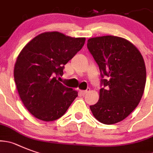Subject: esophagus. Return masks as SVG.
I'll return each instance as SVG.
<instances>
[{"instance_id": "34e87169", "label": "esophagus", "mask_w": 153, "mask_h": 153, "mask_svg": "<svg viewBox=\"0 0 153 153\" xmlns=\"http://www.w3.org/2000/svg\"><path fill=\"white\" fill-rule=\"evenodd\" d=\"M89 90H90V89H89V88H87V89H86V90H81L80 93L82 94V96H84V95H86V94L87 93Z\"/></svg>"}]
</instances>
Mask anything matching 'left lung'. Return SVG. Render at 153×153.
<instances>
[{
  "mask_svg": "<svg viewBox=\"0 0 153 153\" xmlns=\"http://www.w3.org/2000/svg\"><path fill=\"white\" fill-rule=\"evenodd\" d=\"M87 48L99 66L102 86L91 111L102 124L120 122L137 108L143 94L146 71L142 54L131 42L113 36L91 38Z\"/></svg>",
  "mask_w": 153,
  "mask_h": 153,
  "instance_id": "1",
  "label": "left lung"
}]
</instances>
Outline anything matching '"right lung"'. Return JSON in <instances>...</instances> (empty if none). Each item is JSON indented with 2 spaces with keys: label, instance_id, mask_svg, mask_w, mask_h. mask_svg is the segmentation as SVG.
Here are the masks:
<instances>
[{
  "label": "right lung",
  "instance_id": "right-lung-1",
  "mask_svg": "<svg viewBox=\"0 0 153 153\" xmlns=\"http://www.w3.org/2000/svg\"><path fill=\"white\" fill-rule=\"evenodd\" d=\"M85 38H72L48 32L32 39L19 53L14 67V80L22 103L34 117L52 121L65 114L76 91L57 79L64 65L84 45Z\"/></svg>",
  "mask_w": 153,
  "mask_h": 153
}]
</instances>
